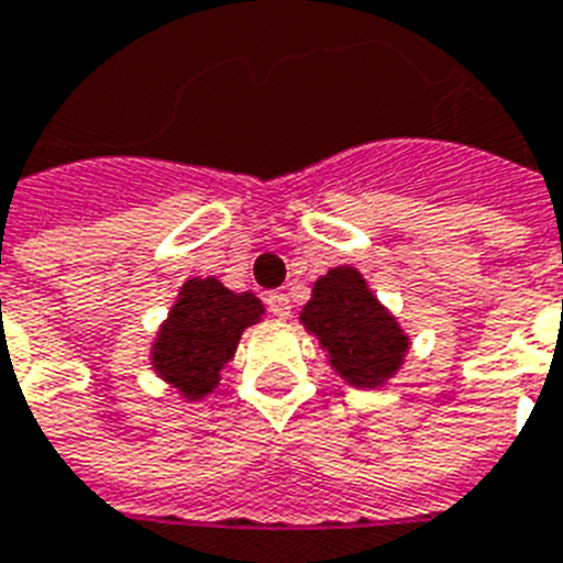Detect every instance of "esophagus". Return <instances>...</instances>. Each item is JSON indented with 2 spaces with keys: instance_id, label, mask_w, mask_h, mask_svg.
Listing matches in <instances>:
<instances>
[{
  "instance_id": "34e87169",
  "label": "esophagus",
  "mask_w": 563,
  "mask_h": 563,
  "mask_svg": "<svg viewBox=\"0 0 563 563\" xmlns=\"http://www.w3.org/2000/svg\"><path fill=\"white\" fill-rule=\"evenodd\" d=\"M267 308L273 317H278V320L290 317V299H287V294H282V290H276V294L267 296Z\"/></svg>"
}]
</instances>
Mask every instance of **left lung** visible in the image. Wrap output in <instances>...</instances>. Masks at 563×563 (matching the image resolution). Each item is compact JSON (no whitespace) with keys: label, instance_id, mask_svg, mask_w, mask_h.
Wrapping results in <instances>:
<instances>
[{"label":"left lung","instance_id":"8db88e82","mask_svg":"<svg viewBox=\"0 0 563 563\" xmlns=\"http://www.w3.org/2000/svg\"><path fill=\"white\" fill-rule=\"evenodd\" d=\"M299 320L352 387L385 385L402 367L408 334L355 267H334L317 278Z\"/></svg>","mask_w":563,"mask_h":563}]
</instances>
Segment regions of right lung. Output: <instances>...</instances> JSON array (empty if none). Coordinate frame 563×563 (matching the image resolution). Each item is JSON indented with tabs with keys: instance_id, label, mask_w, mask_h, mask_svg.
Returning a JSON list of instances; mask_svg holds the SVG:
<instances>
[{
	"instance_id": "obj_1",
	"label": "right lung",
	"mask_w": 563,
	"mask_h": 563,
	"mask_svg": "<svg viewBox=\"0 0 563 563\" xmlns=\"http://www.w3.org/2000/svg\"><path fill=\"white\" fill-rule=\"evenodd\" d=\"M258 296L232 294L217 278H187L152 346V367L185 399H202L234 358L243 329L261 320Z\"/></svg>"
}]
</instances>
